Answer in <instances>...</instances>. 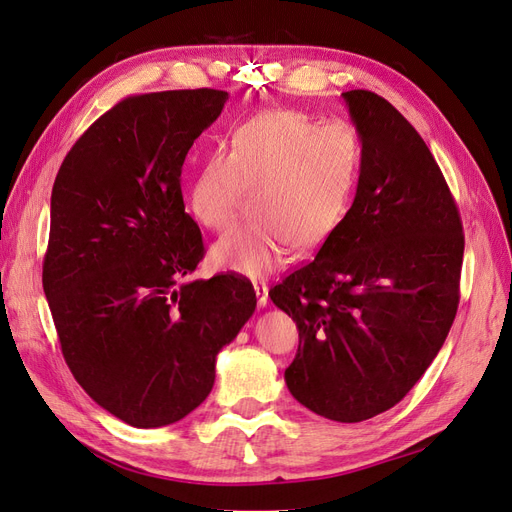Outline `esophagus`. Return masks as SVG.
Masks as SVG:
<instances>
[{
    "mask_svg": "<svg viewBox=\"0 0 512 512\" xmlns=\"http://www.w3.org/2000/svg\"><path fill=\"white\" fill-rule=\"evenodd\" d=\"M254 292H256V298H258V306H267L269 304V285L264 281H256L254 283Z\"/></svg>",
    "mask_w": 512,
    "mask_h": 512,
    "instance_id": "esophagus-1",
    "label": "esophagus"
}]
</instances>
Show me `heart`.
Instances as JSON below:
<instances>
[{"mask_svg": "<svg viewBox=\"0 0 512 512\" xmlns=\"http://www.w3.org/2000/svg\"><path fill=\"white\" fill-rule=\"evenodd\" d=\"M359 138L349 126H319L292 109L264 111L241 124L227 151L203 159L189 191L201 227L235 222L245 191H254V220L224 235L212 262L248 277L281 267L290 248L317 250L340 227L359 180Z\"/></svg>", "mask_w": 512, "mask_h": 512, "instance_id": "b5f03b06", "label": "heart"}]
</instances>
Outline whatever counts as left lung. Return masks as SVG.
<instances>
[{
	"mask_svg": "<svg viewBox=\"0 0 512 512\" xmlns=\"http://www.w3.org/2000/svg\"><path fill=\"white\" fill-rule=\"evenodd\" d=\"M342 96L361 140L355 201L317 256L269 296L298 327L290 393L323 418L361 422L410 393L443 346L460 302L464 233L410 121L370 90Z\"/></svg>",
	"mask_w": 512,
	"mask_h": 512,
	"instance_id": "1",
	"label": "left lung"
}]
</instances>
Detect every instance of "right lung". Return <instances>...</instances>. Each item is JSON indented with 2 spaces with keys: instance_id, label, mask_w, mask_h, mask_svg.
Here are the masks:
<instances>
[{
  "instance_id": "right-lung-1",
  "label": "right lung",
  "mask_w": 512,
  "mask_h": 512,
  "mask_svg": "<svg viewBox=\"0 0 512 512\" xmlns=\"http://www.w3.org/2000/svg\"><path fill=\"white\" fill-rule=\"evenodd\" d=\"M229 92L128 96L79 136L50 201L44 292L81 388L136 428L191 414L256 309L241 275L182 281L203 258L180 174Z\"/></svg>"
}]
</instances>
